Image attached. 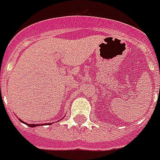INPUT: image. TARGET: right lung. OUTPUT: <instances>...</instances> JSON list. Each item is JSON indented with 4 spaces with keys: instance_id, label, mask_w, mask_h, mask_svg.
Returning a JSON list of instances; mask_svg holds the SVG:
<instances>
[{
    "instance_id": "add662e5",
    "label": "right lung",
    "mask_w": 160,
    "mask_h": 160,
    "mask_svg": "<svg viewBox=\"0 0 160 160\" xmlns=\"http://www.w3.org/2000/svg\"><path fill=\"white\" fill-rule=\"evenodd\" d=\"M20 121H21V120H20ZM28 126H30V127H34V126H39V125H34V124H33V125H29V124H28Z\"/></svg>"
}]
</instances>
